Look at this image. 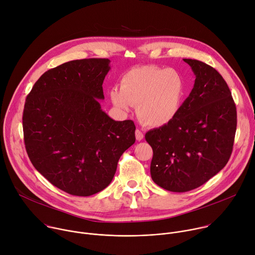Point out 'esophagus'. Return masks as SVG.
<instances>
[{"mask_svg":"<svg viewBox=\"0 0 255 255\" xmlns=\"http://www.w3.org/2000/svg\"><path fill=\"white\" fill-rule=\"evenodd\" d=\"M135 137H136V140L141 141V140L143 139L144 135H143V133H142L139 129H136V131H135Z\"/></svg>","mask_w":255,"mask_h":255,"instance_id":"1","label":"esophagus"}]
</instances>
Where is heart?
Returning <instances> with one entry per match:
<instances>
[{
	"label": "heart",
	"instance_id": "b5f03b06",
	"mask_svg": "<svg viewBox=\"0 0 255 255\" xmlns=\"http://www.w3.org/2000/svg\"><path fill=\"white\" fill-rule=\"evenodd\" d=\"M186 96V82L175 69L154 66L134 67L121 77L120 90L113 88L110 99L121 111L136 106L139 119L148 126L161 127L179 113Z\"/></svg>",
	"mask_w": 255,
	"mask_h": 255
}]
</instances>
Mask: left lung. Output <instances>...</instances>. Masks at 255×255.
<instances>
[{"instance_id": "8db88e82", "label": "left lung", "mask_w": 255, "mask_h": 255, "mask_svg": "<svg viewBox=\"0 0 255 255\" xmlns=\"http://www.w3.org/2000/svg\"><path fill=\"white\" fill-rule=\"evenodd\" d=\"M184 61L196 76L192 92L170 123L145 134L153 150V181L175 193L199 188L226 165L237 125L236 106L222 76L200 60Z\"/></svg>"}]
</instances>
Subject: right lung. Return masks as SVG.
Here are the masks:
<instances>
[{
  "mask_svg": "<svg viewBox=\"0 0 255 255\" xmlns=\"http://www.w3.org/2000/svg\"><path fill=\"white\" fill-rule=\"evenodd\" d=\"M110 68L108 58L65 62L44 72L25 102L24 141L32 164L72 196L107 188L135 142L133 121H115L101 109Z\"/></svg>",
  "mask_w": 255,
  "mask_h": 255,
  "instance_id": "obj_1",
  "label": "right lung"
}]
</instances>
